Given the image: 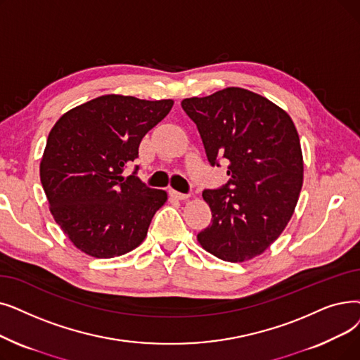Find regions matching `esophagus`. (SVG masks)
<instances>
[{
    "label": "esophagus",
    "mask_w": 360,
    "mask_h": 360,
    "mask_svg": "<svg viewBox=\"0 0 360 360\" xmlns=\"http://www.w3.org/2000/svg\"><path fill=\"white\" fill-rule=\"evenodd\" d=\"M170 195L175 197L176 200H186L190 197V194H185V193H179V191H175V190H170Z\"/></svg>",
    "instance_id": "esophagus-1"
}]
</instances>
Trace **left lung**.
Listing matches in <instances>:
<instances>
[{
    "label": "left lung",
    "mask_w": 360,
    "mask_h": 360,
    "mask_svg": "<svg viewBox=\"0 0 360 360\" xmlns=\"http://www.w3.org/2000/svg\"><path fill=\"white\" fill-rule=\"evenodd\" d=\"M181 104L209 163H228V182L202 191L212 225L197 238L222 260L253 259L281 236L299 200L303 155L294 123L268 98L236 86Z\"/></svg>",
    "instance_id": "1"
}]
</instances>
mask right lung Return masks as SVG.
Here are the masks:
<instances>
[{"label": "right lung", "mask_w": 360, "mask_h": 360, "mask_svg": "<svg viewBox=\"0 0 360 360\" xmlns=\"http://www.w3.org/2000/svg\"><path fill=\"white\" fill-rule=\"evenodd\" d=\"M174 101L103 96L77 105L53 127L41 160V184L56 222L81 252L110 259L143 243L162 190L124 167L138 159L144 135Z\"/></svg>", "instance_id": "obj_1"}]
</instances>
